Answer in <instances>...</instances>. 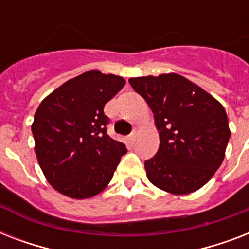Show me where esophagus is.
I'll return each instance as SVG.
<instances>
[{
  "instance_id": "obj_1",
  "label": "esophagus",
  "mask_w": 249,
  "mask_h": 249,
  "mask_svg": "<svg viewBox=\"0 0 249 249\" xmlns=\"http://www.w3.org/2000/svg\"><path fill=\"white\" fill-rule=\"evenodd\" d=\"M129 138H130L132 141H136V138H137V130H136V129H134V130H133V132L129 134Z\"/></svg>"
}]
</instances>
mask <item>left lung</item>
I'll return each instance as SVG.
<instances>
[{"mask_svg": "<svg viewBox=\"0 0 249 249\" xmlns=\"http://www.w3.org/2000/svg\"><path fill=\"white\" fill-rule=\"evenodd\" d=\"M129 84L147 102L159 130V150L144 161L148 181L174 195L203 187L224 161L231 134L222 105L177 73Z\"/></svg>", "mask_w": 249, "mask_h": 249, "instance_id": "8db88e82", "label": "left lung"}]
</instances>
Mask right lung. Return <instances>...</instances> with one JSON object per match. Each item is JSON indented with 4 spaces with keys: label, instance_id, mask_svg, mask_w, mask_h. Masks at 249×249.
I'll return each mask as SVG.
<instances>
[{
    "label": "right lung",
    "instance_id": "1",
    "mask_svg": "<svg viewBox=\"0 0 249 249\" xmlns=\"http://www.w3.org/2000/svg\"><path fill=\"white\" fill-rule=\"evenodd\" d=\"M125 80L91 70L68 80L38 106L32 124L35 151L49 183L60 194L86 199L106 189L126 154L107 134L105 105Z\"/></svg>",
    "mask_w": 249,
    "mask_h": 249
}]
</instances>
